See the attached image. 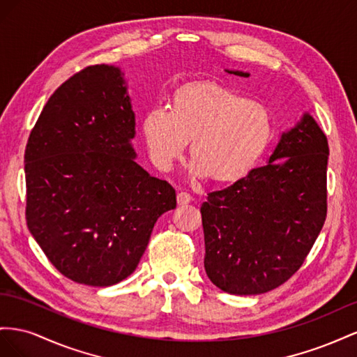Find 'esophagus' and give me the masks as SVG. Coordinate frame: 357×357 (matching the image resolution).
Wrapping results in <instances>:
<instances>
[{"label": "esophagus", "mask_w": 357, "mask_h": 357, "mask_svg": "<svg viewBox=\"0 0 357 357\" xmlns=\"http://www.w3.org/2000/svg\"><path fill=\"white\" fill-rule=\"evenodd\" d=\"M176 200H178V205L179 206H184V205H188V203L192 200V197L188 195V192L181 191V192H178Z\"/></svg>", "instance_id": "1"}]
</instances>
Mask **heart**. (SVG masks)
<instances>
[{
    "mask_svg": "<svg viewBox=\"0 0 357 357\" xmlns=\"http://www.w3.org/2000/svg\"><path fill=\"white\" fill-rule=\"evenodd\" d=\"M148 154L157 169L170 170L192 142V178L233 181L256 165L272 136V118L256 101L218 85H188L175 105L151 107L144 119Z\"/></svg>",
    "mask_w": 357,
    "mask_h": 357,
    "instance_id": "heart-1",
    "label": "heart"
}]
</instances>
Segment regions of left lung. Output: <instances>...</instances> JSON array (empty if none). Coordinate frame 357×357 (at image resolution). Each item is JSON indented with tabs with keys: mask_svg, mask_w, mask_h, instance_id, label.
Returning a JSON list of instances; mask_svg holds the SVG:
<instances>
[{
	"mask_svg": "<svg viewBox=\"0 0 357 357\" xmlns=\"http://www.w3.org/2000/svg\"><path fill=\"white\" fill-rule=\"evenodd\" d=\"M328 139L314 118L303 114L281 135L266 166L209 192L200 208L205 271L218 289L266 293L302 266L328 212ZM280 158L284 160L277 162Z\"/></svg>",
	"mask_w": 357,
	"mask_h": 357,
	"instance_id": "left-lung-1",
	"label": "left lung"
}]
</instances>
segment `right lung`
<instances>
[{
	"label": "right lung",
	"mask_w": 357,
	"mask_h": 357,
	"mask_svg": "<svg viewBox=\"0 0 357 357\" xmlns=\"http://www.w3.org/2000/svg\"><path fill=\"white\" fill-rule=\"evenodd\" d=\"M135 112L118 67L89 66L50 96L25 149L26 226L71 281L135 272L176 192L136 162Z\"/></svg>",
	"instance_id": "1"
}]
</instances>
